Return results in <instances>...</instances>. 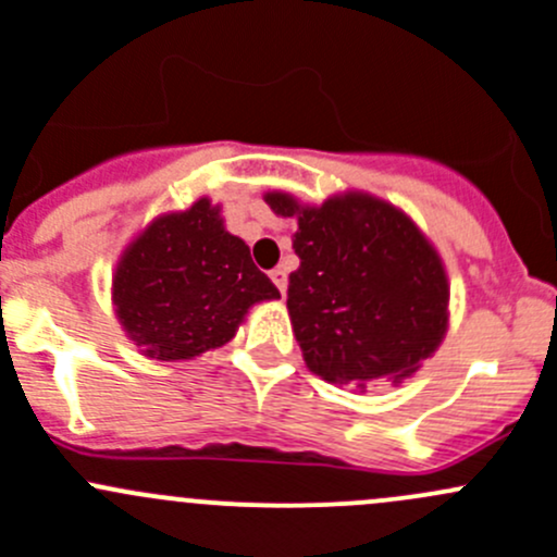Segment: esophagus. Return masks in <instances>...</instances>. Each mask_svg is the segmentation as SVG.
Listing matches in <instances>:
<instances>
[{
	"label": "esophagus",
	"instance_id": "obj_1",
	"mask_svg": "<svg viewBox=\"0 0 557 557\" xmlns=\"http://www.w3.org/2000/svg\"><path fill=\"white\" fill-rule=\"evenodd\" d=\"M269 277H272V283L277 285L280 294L285 296V290H288V272H285L283 267H277V269H272V272H269Z\"/></svg>",
	"mask_w": 557,
	"mask_h": 557
}]
</instances>
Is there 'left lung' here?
Segmentation results:
<instances>
[{
	"label": "left lung",
	"instance_id": "obj_1",
	"mask_svg": "<svg viewBox=\"0 0 557 557\" xmlns=\"http://www.w3.org/2000/svg\"><path fill=\"white\" fill-rule=\"evenodd\" d=\"M263 201L299 223L288 314L307 369L356 391L412 377L450 325L445 263L418 223L363 190L323 205L269 190Z\"/></svg>",
	"mask_w": 557,
	"mask_h": 557
}]
</instances>
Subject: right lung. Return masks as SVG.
Segmentation results:
<instances>
[{"label": "right lung", "instance_id": "1", "mask_svg": "<svg viewBox=\"0 0 557 557\" xmlns=\"http://www.w3.org/2000/svg\"><path fill=\"white\" fill-rule=\"evenodd\" d=\"M280 299L245 239L226 232L207 196L153 218L123 247L112 272V310L139 356L190 361L234 339L245 314Z\"/></svg>", "mask_w": 557, "mask_h": 557}]
</instances>
